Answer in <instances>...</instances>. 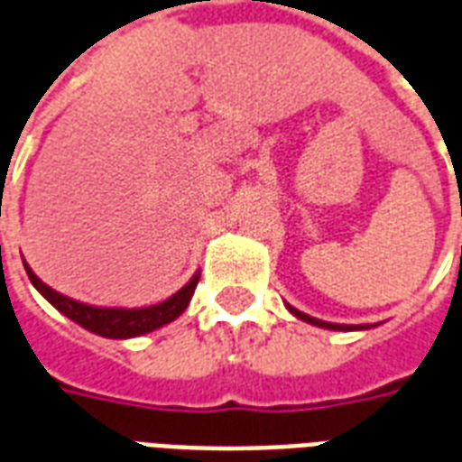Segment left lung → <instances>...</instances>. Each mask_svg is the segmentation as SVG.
Masks as SVG:
<instances>
[{"label": "left lung", "instance_id": "8db88e82", "mask_svg": "<svg viewBox=\"0 0 462 462\" xmlns=\"http://www.w3.org/2000/svg\"><path fill=\"white\" fill-rule=\"evenodd\" d=\"M291 312H293L298 319H302V322H308V325H315V327H322V329H334V332H351V329H371L368 325H334V322H322V319H317V317H310L305 315V312H300V310L291 308V305H286Z\"/></svg>", "mask_w": 462, "mask_h": 462}]
</instances>
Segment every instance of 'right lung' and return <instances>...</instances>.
Masks as SVG:
<instances>
[{"mask_svg": "<svg viewBox=\"0 0 462 462\" xmlns=\"http://www.w3.org/2000/svg\"><path fill=\"white\" fill-rule=\"evenodd\" d=\"M23 266H26V273L35 291L43 295L52 308L60 310L62 315L69 317L72 322H77L84 329H89L98 337H106V339H133V337L150 334L169 325V322H174L176 317L189 308L200 278V273L196 271L181 291H176L171 298L157 302V305H150V308H97V305H87V302H79L75 298H67V295L52 291L51 286H45L43 281L35 276L26 262H23Z\"/></svg>", "mask_w": 462, "mask_h": 462, "instance_id": "obj_1", "label": "right lung"}]
</instances>
